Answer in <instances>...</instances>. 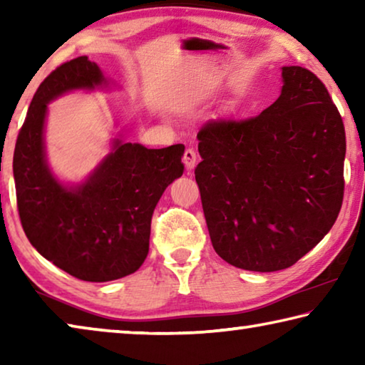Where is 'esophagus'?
<instances>
[{
  "mask_svg": "<svg viewBox=\"0 0 365 365\" xmlns=\"http://www.w3.org/2000/svg\"><path fill=\"white\" fill-rule=\"evenodd\" d=\"M196 160H197V156H196V151L191 150V148H188L187 151H185L183 154V163H185V168H187L188 170H191L196 165Z\"/></svg>",
  "mask_w": 365,
  "mask_h": 365,
  "instance_id": "obj_1",
  "label": "esophagus"
}]
</instances>
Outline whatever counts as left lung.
I'll use <instances>...</instances> for the list:
<instances>
[{"label": "left lung", "mask_w": 365, "mask_h": 365, "mask_svg": "<svg viewBox=\"0 0 365 365\" xmlns=\"http://www.w3.org/2000/svg\"><path fill=\"white\" fill-rule=\"evenodd\" d=\"M274 104L246 120H212L197 132L195 169L209 237L238 269L275 272L311 251L343 202L344 125L325 85L282 67Z\"/></svg>", "instance_id": "8db88e82"}]
</instances>
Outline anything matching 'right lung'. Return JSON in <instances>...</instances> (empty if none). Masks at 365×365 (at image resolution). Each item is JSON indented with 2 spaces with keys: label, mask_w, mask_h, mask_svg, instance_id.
I'll return each instance as SVG.
<instances>
[{
  "label": "right lung",
  "mask_w": 365,
  "mask_h": 365,
  "mask_svg": "<svg viewBox=\"0 0 365 365\" xmlns=\"http://www.w3.org/2000/svg\"><path fill=\"white\" fill-rule=\"evenodd\" d=\"M109 86L96 63L72 59L49 73L30 103L16 141L17 209L29 242L76 279L110 282L140 269L150 251L151 217L164 190L183 174V145L148 150L119 133L80 183H64L48 164V104L73 90Z\"/></svg>",
  "instance_id": "obj_1"
}]
</instances>
